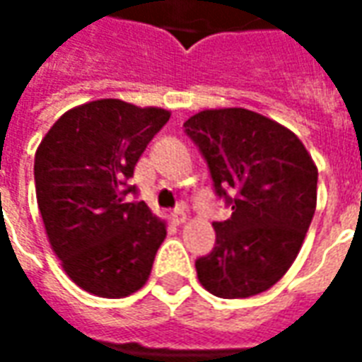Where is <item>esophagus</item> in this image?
Here are the masks:
<instances>
[{
    "label": "esophagus",
    "mask_w": 362,
    "mask_h": 362,
    "mask_svg": "<svg viewBox=\"0 0 362 362\" xmlns=\"http://www.w3.org/2000/svg\"><path fill=\"white\" fill-rule=\"evenodd\" d=\"M170 219H173L174 225H182V223L186 221V211H184L182 207H176L173 211V215H170Z\"/></svg>",
    "instance_id": "obj_1"
}]
</instances>
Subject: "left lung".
<instances>
[{"label":"left lung","mask_w":362,"mask_h":362,"mask_svg":"<svg viewBox=\"0 0 362 362\" xmlns=\"http://www.w3.org/2000/svg\"><path fill=\"white\" fill-rule=\"evenodd\" d=\"M184 132L233 209L213 223V250L196 259L199 283L221 298L264 293L303 246L316 211V165L293 132L246 108L199 112Z\"/></svg>","instance_id":"8db88e82"}]
</instances>
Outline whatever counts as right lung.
<instances>
[{
    "label": "right lung",
    "instance_id": "1",
    "mask_svg": "<svg viewBox=\"0 0 362 362\" xmlns=\"http://www.w3.org/2000/svg\"><path fill=\"white\" fill-rule=\"evenodd\" d=\"M170 112L103 98L66 112L35 157L36 202L69 279L119 298L145 285L166 236L129 184L145 147Z\"/></svg>",
    "mask_w": 362,
    "mask_h": 362
}]
</instances>
